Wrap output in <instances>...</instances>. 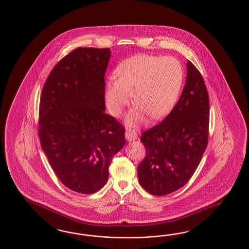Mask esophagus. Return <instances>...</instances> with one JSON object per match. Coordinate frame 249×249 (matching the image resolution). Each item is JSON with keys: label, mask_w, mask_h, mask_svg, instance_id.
<instances>
[{"label": "esophagus", "mask_w": 249, "mask_h": 249, "mask_svg": "<svg viewBox=\"0 0 249 249\" xmlns=\"http://www.w3.org/2000/svg\"><path fill=\"white\" fill-rule=\"evenodd\" d=\"M137 137H138V134L136 133V131L135 130H131V129H129V130H126V132H125V138L127 141H133V140L137 139Z\"/></svg>", "instance_id": "obj_1"}]
</instances>
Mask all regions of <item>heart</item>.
Returning <instances> with one entry per match:
<instances>
[{
  "label": "heart",
  "mask_w": 249,
  "mask_h": 249,
  "mask_svg": "<svg viewBox=\"0 0 249 249\" xmlns=\"http://www.w3.org/2000/svg\"><path fill=\"white\" fill-rule=\"evenodd\" d=\"M115 80L105 88V99L113 116L121 115L132 94L133 109L127 123L134 125L142 121L143 114L151 118L164 116L172 107L179 94L184 71L173 56L138 54L117 66Z\"/></svg>",
  "instance_id": "heart-1"
}]
</instances>
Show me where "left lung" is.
I'll list each match as a JSON object with an SVG mask.
<instances>
[{
	"mask_svg": "<svg viewBox=\"0 0 249 249\" xmlns=\"http://www.w3.org/2000/svg\"><path fill=\"white\" fill-rule=\"evenodd\" d=\"M186 67V81L178 103L163 121L142 133L146 155L137 168L138 179L154 196L183 187L208 143V91L196 67L190 61Z\"/></svg>",
	"mask_w": 249,
	"mask_h": 249,
	"instance_id": "8db88e82",
	"label": "left lung"
}]
</instances>
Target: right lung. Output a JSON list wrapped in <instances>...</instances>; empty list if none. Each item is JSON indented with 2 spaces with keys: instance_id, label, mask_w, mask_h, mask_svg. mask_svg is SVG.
Returning a JSON list of instances; mask_svg holds the SVG:
<instances>
[{
  "instance_id": "1",
  "label": "right lung",
  "mask_w": 249,
  "mask_h": 249,
  "mask_svg": "<svg viewBox=\"0 0 249 249\" xmlns=\"http://www.w3.org/2000/svg\"><path fill=\"white\" fill-rule=\"evenodd\" d=\"M109 48L78 47L58 63L41 93L38 136L53 170L72 191L91 195L108 179L124 127L105 113Z\"/></svg>"
}]
</instances>
